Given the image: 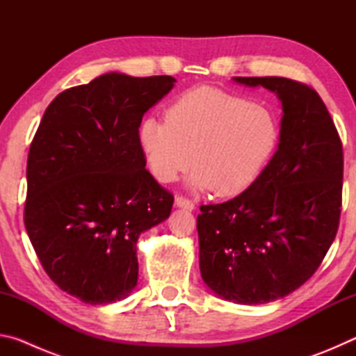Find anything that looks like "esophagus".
Returning a JSON list of instances; mask_svg holds the SVG:
<instances>
[{
  "instance_id": "esophagus-1",
  "label": "esophagus",
  "mask_w": 356,
  "mask_h": 356,
  "mask_svg": "<svg viewBox=\"0 0 356 356\" xmlns=\"http://www.w3.org/2000/svg\"><path fill=\"white\" fill-rule=\"evenodd\" d=\"M174 204H176V207L179 209H185V210H195V202L186 200L184 196H176V200H174Z\"/></svg>"
}]
</instances>
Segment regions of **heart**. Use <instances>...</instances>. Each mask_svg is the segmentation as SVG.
<instances>
[{
    "label": "heart",
    "mask_w": 356,
    "mask_h": 356,
    "mask_svg": "<svg viewBox=\"0 0 356 356\" xmlns=\"http://www.w3.org/2000/svg\"><path fill=\"white\" fill-rule=\"evenodd\" d=\"M166 119L146 118L136 130L144 161L160 182L195 165L190 185L234 196L254 182L278 144L265 108L221 89H190L168 106Z\"/></svg>",
    "instance_id": "1"
}]
</instances>
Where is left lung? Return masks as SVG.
<instances>
[{"instance_id": "8db88e82", "label": "left lung", "mask_w": 356, "mask_h": 356, "mask_svg": "<svg viewBox=\"0 0 356 356\" xmlns=\"http://www.w3.org/2000/svg\"><path fill=\"white\" fill-rule=\"evenodd\" d=\"M281 100L280 143L248 188L231 201L201 206L200 268L218 297L264 305L303 286L339 226L342 144L314 89L282 76H234Z\"/></svg>"}]
</instances>
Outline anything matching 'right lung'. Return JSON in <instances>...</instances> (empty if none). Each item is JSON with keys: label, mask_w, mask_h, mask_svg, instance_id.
<instances>
[{"label": "right lung", "mask_w": 356, "mask_h": 356, "mask_svg": "<svg viewBox=\"0 0 356 356\" xmlns=\"http://www.w3.org/2000/svg\"><path fill=\"white\" fill-rule=\"evenodd\" d=\"M174 83L110 72L56 95L35 131L25 227L51 281L84 303L129 297L138 238L171 213L174 197L146 170L136 130Z\"/></svg>", "instance_id": "1"}]
</instances>
